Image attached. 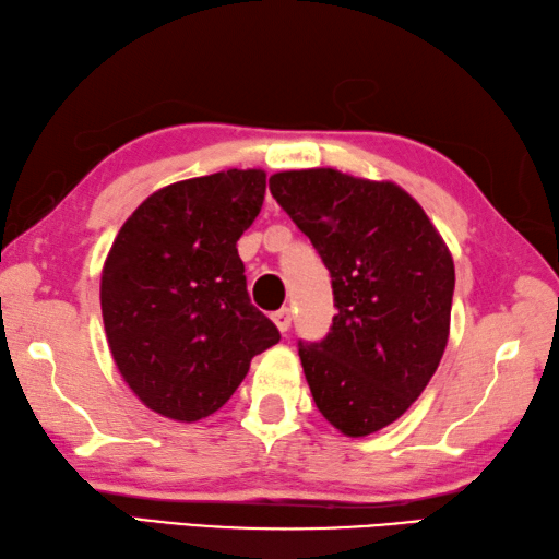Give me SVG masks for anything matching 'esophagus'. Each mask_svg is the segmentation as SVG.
<instances>
[{"label":"esophagus","instance_id":"esophagus-1","mask_svg":"<svg viewBox=\"0 0 559 559\" xmlns=\"http://www.w3.org/2000/svg\"><path fill=\"white\" fill-rule=\"evenodd\" d=\"M272 322H275L277 330L284 334L292 328V311L289 308H280V311L272 313Z\"/></svg>","mask_w":559,"mask_h":559}]
</instances>
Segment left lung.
<instances>
[{
	"instance_id": "8db88e82",
	"label": "left lung",
	"mask_w": 559,
	"mask_h": 559,
	"mask_svg": "<svg viewBox=\"0 0 559 559\" xmlns=\"http://www.w3.org/2000/svg\"><path fill=\"white\" fill-rule=\"evenodd\" d=\"M270 193L330 270L337 316L299 342L318 412L349 438L394 424L426 390L450 337L454 260L412 195L337 169L270 177Z\"/></svg>"
}]
</instances>
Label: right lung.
Here are the masks:
<instances>
[{
    "instance_id": "right-lung-1",
    "label": "right lung",
    "mask_w": 559,
    "mask_h": 559,
    "mask_svg": "<svg viewBox=\"0 0 559 559\" xmlns=\"http://www.w3.org/2000/svg\"><path fill=\"white\" fill-rule=\"evenodd\" d=\"M265 198L263 169L169 183L123 222L103 267L111 358L139 400L193 424L239 388L280 330L248 299L241 234Z\"/></svg>"
}]
</instances>
